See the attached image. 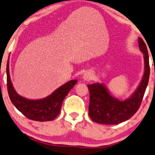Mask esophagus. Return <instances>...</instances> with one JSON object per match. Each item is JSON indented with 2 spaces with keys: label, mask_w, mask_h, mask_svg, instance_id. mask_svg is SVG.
<instances>
[{
  "label": "esophagus",
  "mask_w": 155,
  "mask_h": 155,
  "mask_svg": "<svg viewBox=\"0 0 155 155\" xmlns=\"http://www.w3.org/2000/svg\"><path fill=\"white\" fill-rule=\"evenodd\" d=\"M93 78V73L91 71H86L84 74L83 76H82V79L84 81H90Z\"/></svg>",
  "instance_id": "esophagus-1"
}]
</instances>
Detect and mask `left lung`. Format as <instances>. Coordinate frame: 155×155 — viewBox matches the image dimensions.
<instances>
[{"label": "left lung", "instance_id": "left-lung-1", "mask_svg": "<svg viewBox=\"0 0 155 155\" xmlns=\"http://www.w3.org/2000/svg\"><path fill=\"white\" fill-rule=\"evenodd\" d=\"M140 50L143 54L145 69L136 90L125 100L115 98L104 84L88 85L90 94L88 115L94 122L104 125H116L130 118L140 108L150 77L149 55L145 43L138 38Z\"/></svg>", "mask_w": 155, "mask_h": 155}]
</instances>
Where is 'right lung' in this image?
I'll return each instance as SVG.
<instances>
[{"label":"right lung","instance_id":"add662e5","mask_svg":"<svg viewBox=\"0 0 155 155\" xmlns=\"http://www.w3.org/2000/svg\"><path fill=\"white\" fill-rule=\"evenodd\" d=\"M6 74L8 91L11 102L28 118L40 122L53 120L59 114L64 99L77 83L76 79L71 80L57 88L48 96L32 100L21 96L14 88L10 76L9 59L7 63Z\"/></svg>","mask_w":155,"mask_h":155}]
</instances>
